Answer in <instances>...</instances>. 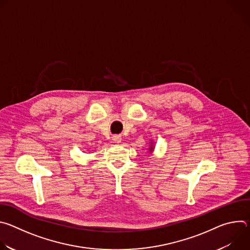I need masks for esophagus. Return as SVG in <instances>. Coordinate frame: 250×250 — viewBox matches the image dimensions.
Masks as SVG:
<instances>
[{
  "label": "esophagus",
  "instance_id": "esophagus-1",
  "mask_svg": "<svg viewBox=\"0 0 250 250\" xmlns=\"http://www.w3.org/2000/svg\"><path fill=\"white\" fill-rule=\"evenodd\" d=\"M122 140H123V138H122V136L121 135H114L113 136V141L115 142V144H121L122 142Z\"/></svg>",
  "mask_w": 250,
  "mask_h": 250
}]
</instances>
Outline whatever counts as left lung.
Instances as JSON below:
<instances>
[{
  "instance_id": "1",
  "label": "left lung",
  "mask_w": 250,
  "mask_h": 250,
  "mask_svg": "<svg viewBox=\"0 0 250 250\" xmlns=\"http://www.w3.org/2000/svg\"><path fill=\"white\" fill-rule=\"evenodd\" d=\"M148 150H149V153H152V152H153V150H154V144H153L152 141L150 142V146H149Z\"/></svg>"
}]
</instances>
